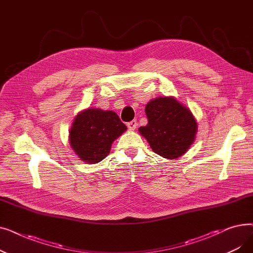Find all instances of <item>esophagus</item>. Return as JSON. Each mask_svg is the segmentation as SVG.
Wrapping results in <instances>:
<instances>
[{
    "label": "esophagus",
    "instance_id": "34e87169",
    "mask_svg": "<svg viewBox=\"0 0 253 253\" xmlns=\"http://www.w3.org/2000/svg\"><path fill=\"white\" fill-rule=\"evenodd\" d=\"M127 127L129 130H135L137 127V122L135 121V120H133V121H131L127 124Z\"/></svg>",
    "mask_w": 253,
    "mask_h": 253
}]
</instances>
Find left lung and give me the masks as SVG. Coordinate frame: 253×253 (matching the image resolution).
Wrapping results in <instances>:
<instances>
[{"instance_id":"1","label":"left lung","mask_w":253,"mask_h":253,"mask_svg":"<svg viewBox=\"0 0 253 253\" xmlns=\"http://www.w3.org/2000/svg\"><path fill=\"white\" fill-rule=\"evenodd\" d=\"M148 124L139 133L161 157L174 160L187 153L196 139L198 123L191 110L174 96H161L145 105Z\"/></svg>"}]
</instances>
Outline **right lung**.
Masks as SVG:
<instances>
[{
    "label": "right lung",
    "mask_w": 253,
    "mask_h": 253,
    "mask_svg": "<svg viewBox=\"0 0 253 253\" xmlns=\"http://www.w3.org/2000/svg\"><path fill=\"white\" fill-rule=\"evenodd\" d=\"M126 130L115 112L89 108L75 117L69 142L80 160L96 164L110 154L113 142Z\"/></svg>",
    "instance_id": "obj_1"
}]
</instances>
